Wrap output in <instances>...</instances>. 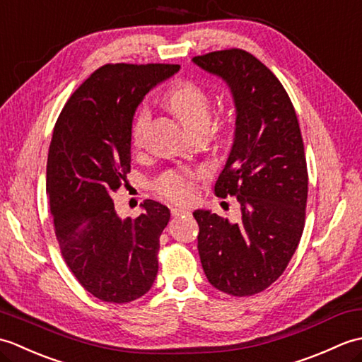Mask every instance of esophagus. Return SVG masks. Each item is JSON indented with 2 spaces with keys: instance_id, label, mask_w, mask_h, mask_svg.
I'll use <instances>...</instances> for the list:
<instances>
[{
  "instance_id": "esophagus-1",
  "label": "esophagus",
  "mask_w": 362,
  "mask_h": 362,
  "mask_svg": "<svg viewBox=\"0 0 362 362\" xmlns=\"http://www.w3.org/2000/svg\"><path fill=\"white\" fill-rule=\"evenodd\" d=\"M189 210L188 209H183V206H177V209L171 210L173 216H182V214H188Z\"/></svg>"
}]
</instances>
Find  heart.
Returning <instances> with one entry per match:
<instances>
[{
    "label": "heart",
    "mask_w": 362,
    "mask_h": 362,
    "mask_svg": "<svg viewBox=\"0 0 362 362\" xmlns=\"http://www.w3.org/2000/svg\"><path fill=\"white\" fill-rule=\"evenodd\" d=\"M166 104L179 121L189 132L197 129H206L211 118V101L206 91L196 83L185 82L171 90L166 96ZM151 121V110L148 105H141L136 110L132 122V143L135 148L143 144L146 129ZM197 173L191 169H171L160 175L156 183L158 193L174 202H188L194 194Z\"/></svg>",
    "instance_id": "obj_1"
}]
</instances>
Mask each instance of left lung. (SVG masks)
Returning a JSON list of instances; mask_svg holds the SVG:
<instances>
[{
  "mask_svg": "<svg viewBox=\"0 0 362 362\" xmlns=\"http://www.w3.org/2000/svg\"><path fill=\"white\" fill-rule=\"evenodd\" d=\"M193 62L232 90L235 141L214 193L235 196L241 210L235 224L209 210L193 213L199 255L214 288L247 297L279 280L303 233L308 169L302 132L281 82L250 52L213 51Z\"/></svg>",
  "mask_w": 362,
  "mask_h": 362,
  "instance_id": "1",
  "label": "left lung"
}]
</instances>
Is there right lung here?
Returning <instances> with one entry per match:
<instances>
[{
    "mask_svg": "<svg viewBox=\"0 0 362 362\" xmlns=\"http://www.w3.org/2000/svg\"><path fill=\"white\" fill-rule=\"evenodd\" d=\"M169 64H107L82 82L60 112L46 163L54 232L73 275L103 302L144 296L158 272L168 206L144 201V213L122 221L112 194L127 187L130 130L138 104L179 71Z\"/></svg>",
    "mask_w": 362,
    "mask_h": 362,
    "instance_id": "obj_1",
    "label": "right lung"
}]
</instances>
